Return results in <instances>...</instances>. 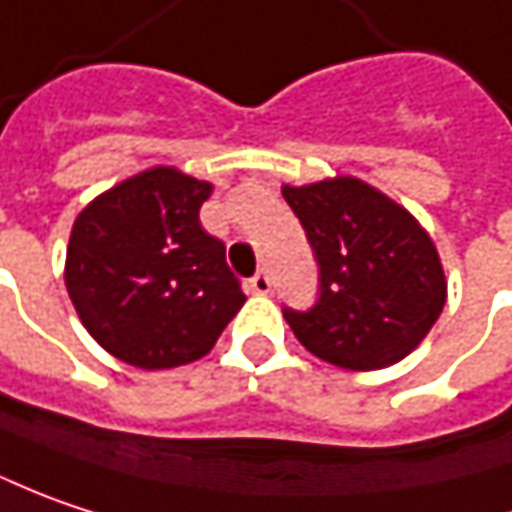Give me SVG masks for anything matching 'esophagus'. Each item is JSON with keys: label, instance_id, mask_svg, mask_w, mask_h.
I'll return each mask as SVG.
<instances>
[{"label": "esophagus", "instance_id": "34e87169", "mask_svg": "<svg viewBox=\"0 0 512 512\" xmlns=\"http://www.w3.org/2000/svg\"><path fill=\"white\" fill-rule=\"evenodd\" d=\"M250 288H253V294H270L273 282H270L268 270H259V273H256L253 279H250Z\"/></svg>", "mask_w": 512, "mask_h": 512}]
</instances>
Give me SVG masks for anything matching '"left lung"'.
<instances>
[{"label":"left lung","instance_id":"left-lung-1","mask_svg":"<svg viewBox=\"0 0 512 512\" xmlns=\"http://www.w3.org/2000/svg\"><path fill=\"white\" fill-rule=\"evenodd\" d=\"M320 265V302L285 320L314 357L377 371L412 354L444 311L447 276L432 236L403 204L354 175L285 184Z\"/></svg>","mask_w":512,"mask_h":512}]
</instances>
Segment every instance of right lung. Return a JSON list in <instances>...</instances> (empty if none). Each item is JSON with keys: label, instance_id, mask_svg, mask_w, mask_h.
<instances>
[{"label": "right lung", "instance_id": "obj_1", "mask_svg": "<svg viewBox=\"0 0 512 512\" xmlns=\"http://www.w3.org/2000/svg\"><path fill=\"white\" fill-rule=\"evenodd\" d=\"M210 192L181 169L149 167L74 218L65 288L117 360L146 371L195 363L244 305L224 244L198 221Z\"/></svg>", "mask_w": 512, "mask_h": 512}]
</instances>
